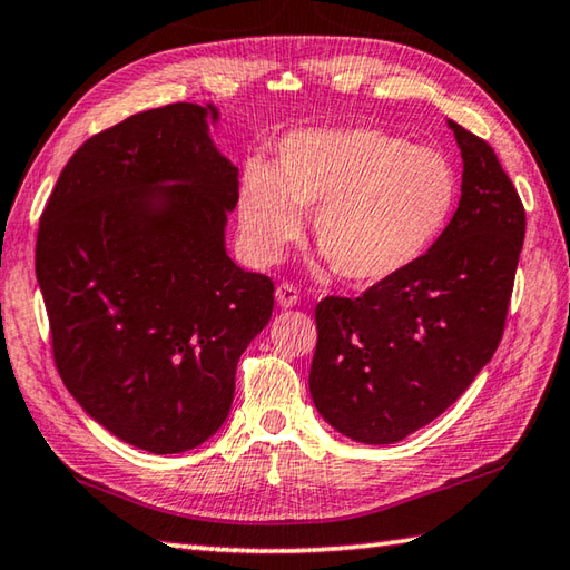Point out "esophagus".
<instances>
[{"mask_svg":"<svg viewBox=\"0 0 570 570\" xmlns=\"http://www.w3.org/2000/svg\"><path fill=\"white\" fill-rule=\"evenodd\" d=\"M298 288L294 286V284H278L276 286V304L282 306V308H292V306H296L298 304Z\"/></svg>","mask_w":570,"mask_h":570,"instance_id":"1","label":"esophagus"}]
</instances>
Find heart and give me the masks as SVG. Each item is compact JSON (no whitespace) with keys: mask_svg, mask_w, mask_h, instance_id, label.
<instances>
[{"mask_svg":"<svg viewBox=\"0 0 570 570\" xmlns=\"http://www.w3.org/2000/svg\"><path fill=\"white\" fill-rule=\"evenodd\" d=\"M459 196L449 157L374 127L286 137L274 167L252 159L236 194L242 249L256 266L282 262L314 212L312 236L336 276L384 284L426 254Z\"/></svg>","mask_w":570,"mask_h":570,"instance_id":"b5f03b06","label":"heart"}]
</instances>
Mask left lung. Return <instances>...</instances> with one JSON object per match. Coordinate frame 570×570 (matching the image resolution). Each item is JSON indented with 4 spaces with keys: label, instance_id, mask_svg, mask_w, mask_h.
Here are the masks:
<instances>
[{
    "label": "left lung",
    "instance_id": "1",
    "mask_svg": "<svg viewBox=\"0 0 570 570\" xmlns=\"http://www.w3.org/2000/svg\"><path fill=\"white\" fill-rule=\"evenodd\" d=\"M463 159L446 229L406 272L316 306L314 406L341 436L386 446L441 416L503 336L525 212L495 151L449 119Z\"/></svg>",
    "mask_w": 570,
    "mask_h": 570
}]
</instances>
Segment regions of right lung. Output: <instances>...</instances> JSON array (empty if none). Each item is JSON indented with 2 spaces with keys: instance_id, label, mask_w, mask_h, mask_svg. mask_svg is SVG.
<instances>
[{
  "instance_id": "add662e5",
  "label": "right lung",
  "mask_w": 570,
  "mask_h": 570,
  "mask_svg": "<svg viewBox=\"0 0 570 570\" xmlns=\"http://www.w3.org/2000/svg\"><path fill=\"white\" fill-rule=\"evenodd\" d=\"M214 105L149 109L87 139L37 234L59 376L99 426L167 456L209 441L274 284L226 254L239 169L216 147Z\"/></svg>"
}]
</instances>
